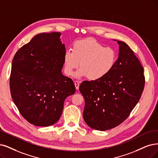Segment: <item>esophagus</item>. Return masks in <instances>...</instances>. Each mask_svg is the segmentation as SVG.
Segmentation results:
<instances>
[{
	"label": "esophagus",
	"instance_id": "esophagus-1",
	"mask_svg": "<svg viewBox=\"0 0 158 158\" xmlns=\"http://www.w3.org/2000/svg\"><path fill=\"white\" fill-rule=\"evenodd\" d=\"M80 83H81L80 81H74V84H75V89H77V90H79Z\"/></svg>",
	"mask_w": 158,
	"mask_h": 158
}]
</instances>
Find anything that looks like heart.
<instances>
[{"label":"heart","instance_id":"1","mask_svg":"<svg viewBox=\"0 0 158 158\" xmlns=\"http://www.w3.org/2000/svg\"><path fill=\"white\" fill-rule=\"evenodd\" d=\"M117 55L110 47H105L94 38H89L75 42L72 50H67L63 56L64 71L72 76L74 70L76 78L88 77L92 81H100L113 69Z\"/></svg>","mask_w":158,"mask_h":158}]
</instances>
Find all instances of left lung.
<instances>
[{
  "label": "left lung",
  "instance_id": "left-lung-1",
  "mask_svg": "<svg viewBox=\"0 0 158 158\" xmlns=\"http://www.w3.org/2000/svg\"><path fill=\"white\" fill-rule=\"evenodd\" d=\"M119 45L113 69L103 79L85 81L79 90L85 98L83 118L92 129L106 131L120 124L140 100L144 86L143 68L125 42Z\"/></svg>",
  "mask_w": 158,
  "mask_h": 158
}]
</instances>
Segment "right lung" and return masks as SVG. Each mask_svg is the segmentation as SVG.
<instances>
[{
  "label": "right lung",
  "mask_w": 158,
  "mask_h": 158,
  "mask_svg": "<svg viewBox=\"0 0 158 158\" xmlns=\"http://www.w3.org/2000/svg\"><path fill=\"white\" fill-rule=\"evenodd\" d=\"M60 32L40 33L15 53L11 65V98L29 123L36 126L55 124L65 99L73 94V81L62 75L65 45Z\"/></svg>",
  "instance_id": "right-lung-1"
}]
</instances>
